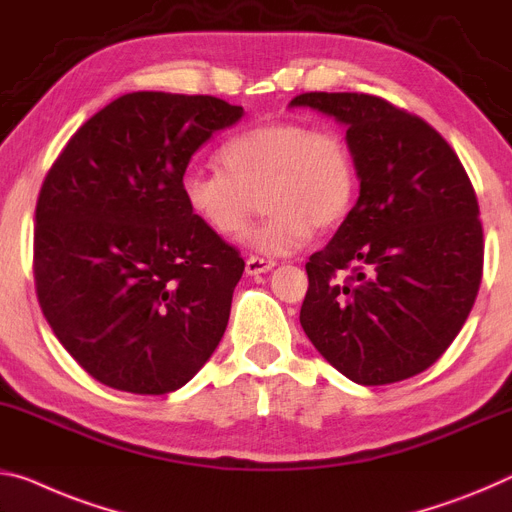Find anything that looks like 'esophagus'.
Instances as JSON below:
<instances>
[{"mask_svg": "<svg viewBox=\"0 0 512 512\" xmlns=\"http://www.w3.org/2000/svg\"><path fill=\"white\" fill-rule=\"evenodd\" d=\"M273 266H275V262H271V259H264V257H248L246 259V273L248 275L269 273Z\"/></svg>", "mask_w": 512, "mask_h": 512, "instance_id": "34e87169", "label": "esophagus"}]
</instances>
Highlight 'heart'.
<instances>
[{
	"mask_svg": "<svg viewBox=\"0 0 512 512\" xmlns=\"http://www.w3.org/2000/svg\"><path fill=\"white\" fill-rule=\"evenodd\" d=\"M221 170L189 166L180 196L193 221L218 239L246 230L262 193L269 212L246 234V243L266 257L291 255L312 237L314 225L330 230L353 205L358 173L351 148L332 129L300 120L253 125L218 150Z\"/></svg>",
	"mask_w": 512,
	"mask_h": 512,
	"instance_id": "obj_1",
	"label": "heart"
}]
</instances>
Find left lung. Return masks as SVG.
I'll use <instances>...</instances> for the list:
<instances>
[{
  "mask_svg": "<svg viewBox=\"0 0 512 512\" xmlns=\"http://www.w3.org/2000/svg\"><path fill=\"white\" fill-rule=\"evenodd\" d=\"M289 107L346 127L360 180L355 207L305 264L300 326L353 383L417 376L456 339L481 285L472 182L431 125L376 95L303 93Z\"/></svg>",
  "mask_w": 512,
  "mask_h": 512,
  "instance_id": "obj_1",
  "label": "left lung"
}]
</instances>
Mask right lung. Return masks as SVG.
Returning <instances> with one entry per match:
<instances>
[{
	"label": "right lung",
	"mask_w": 512,
	"mask_h": 512,
	"mask_svg": "<svg viewBox=\"0 0 512 512\" xmlns=\"http://www.w3.org/2000/svg\"><path fill=\"white\" fill-rule=\"evenodd\" d=\"M243 107L127 93L88 118L40 189L34 278L54 335L102 385L168 394L221 342L243 259L193 221L180 177Z\"/></svg>",
	"instance_id": "add662e5"
}]
</instances>
